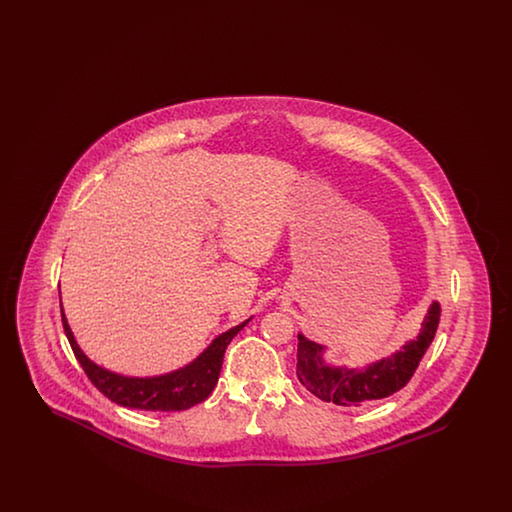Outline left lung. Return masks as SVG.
<instances>
[{"mask_svg":"<svg viewBox=\"0 0 512 512\" xmlns=\"http://www.w3.org/2000/svg\"><path fill=\"white\" fill-rule=\"evenodd\" d=\"M441 305L432 301L418 336L405 341L395 353L361 368L332 365L324 359L326 345L297 334V378L326 403L341 407H361L368 401L384 399L407 386L414 370L434 341L438 330Z\"/></svg>","mask_w":512,"mask_h":512,"instance_id":"left-lung-1","label":"left lung"}]
</instances>
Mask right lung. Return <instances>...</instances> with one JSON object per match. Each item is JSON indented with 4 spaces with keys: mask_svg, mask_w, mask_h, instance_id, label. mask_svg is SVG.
<instances>
[{
    "mask_svg": "<svg viewBox=\"0 0 512 512\" xmlns=\"http://www.w3.org/2000/svg\"><path fill=\"white\" fill-rule=\"evenodd\" d=\"M61 317H63V328H65L67 340L73 347L76 361L84 368L92 384L105 397L128 409L163 411V413L186 411L211 395V391L215 390L219 382L222 359L228 343L251 320L247 318L242 324L219 334L195 357L192 363L182 368H176L172 372L159 374V376H126L94 363L80 349L78 341L74 340L73 330L67 322V317L63 313V303H61Z\"/></svg>",
    "mask_w": 512,
    "mask_h": 512,
    "instance_id": "obj_1",
    "label": "right lung"
}]
</instances>
